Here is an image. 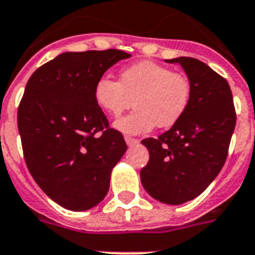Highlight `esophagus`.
<instances>
[{
  "instance_id": "34e87169",
  "label": "esophagus",
  "mask_w": 255,
  "mask_h": 255,
  "mask_svg": "<svg viewBox=\"0 0 255 255\" xmlns=\"http://www.w3.org/2000/svg\"><path fill=\"white\" fill-rule=\"evenodd\" d=\"M126 142H127V145L132 146V145H136V144H138V140L137 138L134 137H131V136H126Z\"/></svg>"
}]
</instances>
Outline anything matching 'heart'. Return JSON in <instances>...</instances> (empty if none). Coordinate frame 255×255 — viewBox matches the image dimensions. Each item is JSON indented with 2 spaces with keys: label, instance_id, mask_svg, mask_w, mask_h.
I'll use <instances>...</instances> for the list:
<instances>
[{
  "label": "heart",
  "instance_id": "b5f03b06",
  "mask_svg": "<svg viewBox=\"0 0 255 255\" xmlns=\"http://www.w3.org/2000/svg\"><path fill=\"white\" fill-rule=\"evenodd\" d=\"M191 95V82L186 74L153 61L124 68L121 81L105 74L94 86L95 102L111 117H119L133 102V113L114 124L128 134L146 133L156 126L173 127L187 111Z\"/></svg>",
  "mask_w": 255,
  "mask_h": 255
}]
</instances>
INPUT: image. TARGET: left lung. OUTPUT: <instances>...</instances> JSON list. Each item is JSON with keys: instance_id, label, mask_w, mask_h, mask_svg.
Instances as JSON below:
<instances>
[{"instance_id": "obj_1", "label": "left lung", "mask_w": 255, "mask_h": 255, "mask_svg": "<svg viewBox=\"0 0 255 255\" xmlns=\"http://www.w3.org/2000/svg\"><path fill=\"white\" fill-rule=\"evenodd\" d=\"M178 63L191 82V102L182 119L157 138L148 137L149 161L140 171L154 199L182 204L200 195L224 166L236 126L231 88L224 77L194 57Z\"/></svg>"}]
</instances>
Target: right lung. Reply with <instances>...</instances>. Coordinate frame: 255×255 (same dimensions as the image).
<instances>
[{"label": "right lung", "instance_id": "right-lung-1", "mask_svg": "<svg viewBox=\"0 0 255 255\" xmlns=\"http://www.w3.org/2000/svg\"><path fill=\"white\" fill-rule=\"evenodd\" d=\"M129 53L65 52L35 70L18 107V131L30 174L64 208L86 211L106 196L127 144L94 99L99 77Z\"/></svg>", "mask_w": 255, "mask_h": 255}]
</instances>
